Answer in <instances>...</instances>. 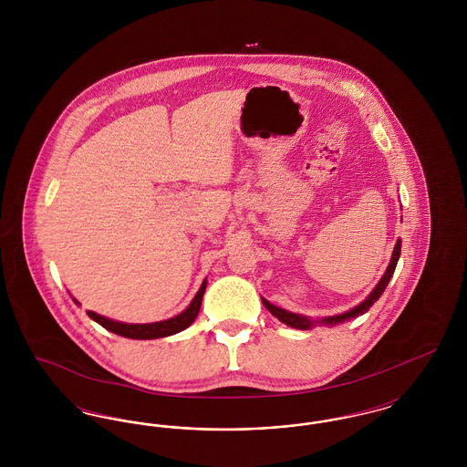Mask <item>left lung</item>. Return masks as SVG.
<instances>
[{"instance_id": "obj_1", "label": "left lung", "mask_w": 467, "mask_h": 467, "mask_svg": "<svg viewBox=\"0 0 467 467\" xmlns=\"http://www.w3.org/2000/svg\"><path fill=\"white\" fill-rule=\"evenodd\" d=\"M400 255V240H398V244L394 246V252H392V259H390V263H389L387 271H385V273H383V276L379 278L377 287L373 289V292H371V294H369V296H368L360 305H357L356 308L345 311V313H341V315L324 317V318H320V320H313L310 317H303V315H297V313H292V311L278 308V306L271 305V303L266 301L265 297H263V305H265L267 310H269V313H271V315H275L280 322L287 324L290 327H296V329H303V331H306V329H311V327H315V326H336V324H339V322H345V320L356 318L358 315H364L366 311L369 310V308L375 305V301L379 299V296L383 294V290L387 289V285H389V282H390V278H392V275H394V271H396V266H398Z\"/></svg>"}]
</instances>
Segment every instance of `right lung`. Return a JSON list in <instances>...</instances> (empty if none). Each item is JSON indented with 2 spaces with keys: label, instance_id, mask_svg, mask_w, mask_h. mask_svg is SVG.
<instances>
[{
  "label": "right lung",
  "instance_id": "obj_1",
  "mask_svg": "<svg viewBox=\"0 0 467 467\" xmlns=\"http://www.w3.org/2000/svg\"><path fill=\"white\" fill-rule=\"evenodd\" d=\"M204 290H206V280L201 284L200 290L194 296V299L191 301V305L180 315L173 317V318H168V320L152 322V324H124V322H117V320L107 318L103 315H98L94 311H88V315L94 322H98L99 326H103L110 333L119 334V336H124V337H131V339H157V337L180 333V331L187 329L196 320V317L200 313ZM73 301L78 305L77 299H73Z\"/></svg>",
  "mask_w": 467,
  "mask_h": 467
}]
</instances>
